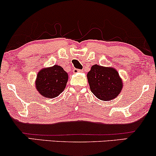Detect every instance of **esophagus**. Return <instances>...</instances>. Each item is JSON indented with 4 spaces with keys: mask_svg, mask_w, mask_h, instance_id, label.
Wrapping results in <instances>:
<instances>
[{
    "mask_svg": "<svg viewBox=\"0 0 156 156\" xmlns=\"http://www.w3.org/2000/svg\"><path fill=\"white\" fill-rule=\"evenodd\" d=\"M80 72H83V71L80 70V69H73V73H80Z\"/></svg>",
    "mask_w": 156,
    "mask_h": 156,
    "instance_id": "34e87169",
    "label": "esophagus"
}]
</instances>
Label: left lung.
Returning <instances> with one entry per match:
<instances>
[{"label":"left lung","mask_w":156,"mask_h":156,"mask_svg":"<svg viewBox=\"0 0 156 156\" xmlns=\"http://www.w3.org/2000/svg\"><path fill=\"white\" fill-rule=\"evenodd\" d=\"M87 79L92 92L101 101L114 99L122 89L119 73L112 67L93 65L87 74Z\"/></svg>","instance_id":"8db88e82"}]
</instances>
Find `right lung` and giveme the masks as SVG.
Wrapping results in <instances>:
<instances>
[{
  "label": "right lung",
  "mask_w": 156,
  "mask_h": 156,
  "mask_svg": "<svg viewBox=\"0 0 156 156\" xmlns=\"http://www.w3.org/2000/svg\"><path fill=\"white\" fill-rule=\"evenodd\" d=\"M67 80L68 75L63 68L54 65L39 71L36 80V88L44 98H53L63 92Z\"/></svg>",
  "instance_id": "right-lung-1"
}]
</instances>
